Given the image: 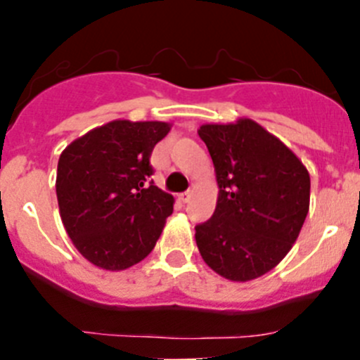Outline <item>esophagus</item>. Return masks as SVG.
Here are the masks:
<instances>
[{
  "mask_svg": "<svg viewBox=\"0 0 360 360\" xmlns=\"http://www.w3.org/2000/svg\"><path fill=\"white\" fill-rule=\"evenodd\" d=\"M178 198H180V202H184V203H186V202H189V198H191V193H189V191H186V193H182V195L178 196Z\"/></svg>",
  "mask_w": 360,
  "mask_h": 360,
  "instance_id": "esophagus-1",
  "label": "esophagus"
}]
</instances>
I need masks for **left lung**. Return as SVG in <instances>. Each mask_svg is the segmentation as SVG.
I'll list each match as a JSON object with an SVG mask.
<instances>
[{"label": "left lung", "instance_id": "obj_1", "mask_svg": "<svg viewBox=\"0 0 360 360\" xmlns=\"http://www.w3.org/2000/svg\"><path fill=\"white\" fill-rule=\"evenodd\" d=\"M198 135L218 180V203L195 238L203 262L231 281L266 274L287 256L310 207L303 162L250 119L205 124Z\"/></svg>", "mask_w": 360, "mask_h": 360}]
</instances>
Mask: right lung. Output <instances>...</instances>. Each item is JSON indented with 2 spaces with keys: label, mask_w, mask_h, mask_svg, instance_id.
I'll return each instance as SVG.
<instances>
[{
  "label": "right lung",
  "mask_w": 360,
  "mask_h": 360,
  "mask_svg": "<svg viewBox=\"0 0 360 360\" xmlns=\"http://www.w3.org/2000/svg\"><path fill=\"white\" fill-rule=\"evenodd\" d=\"M169 129L157 120H113L61 153L56 191L63 225L95 266L129 269L155 249L174 198L153 184L149 158Z\"/></svg>",
  "instance_id": "right-lung-1"
}]
</instances>
